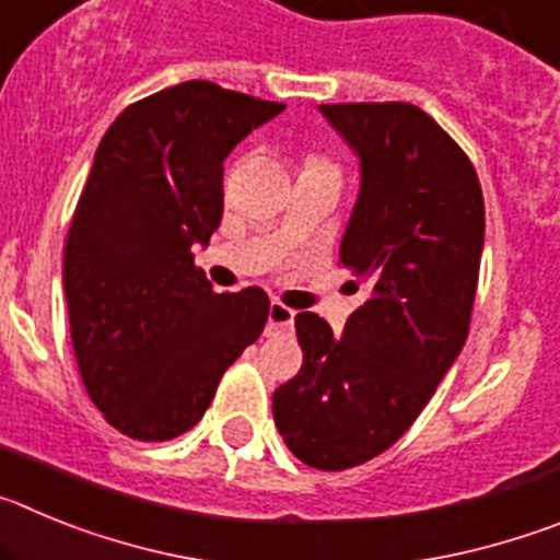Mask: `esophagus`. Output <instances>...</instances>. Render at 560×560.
I'll return each instance as SVG.
<instances>
[{"label":"esophagus","instance_id":"1","mask_svg":"<svg viewBox=\"0 0 560 560\" xmlns=\"http://www.w3.org/2000/svg\"><path fill=\"white\" fill-rule=\"evenodd\" d=\"M291 325H294V311L285 308L283 303H271L266 330H269V334H289Z\"/></svg>","mask_w":560,"mask_h":560}]
</instances>
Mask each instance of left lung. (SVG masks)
Instances as JSON below:
<instances>
[{
    "label": "left lung",
    "instance_id": "8db88e82",
    "mask_svg": "<svg viewBox=\"0 0 560 560\" xmlns=\"http://www.w3.org/2000/svg\"><path fill=\"white\" fill-rule=\"evenodd\" d=\"M359 156V199L339 264L368 300L336 336L296 314L303 368L275 389L285 446L319 471L387 452L448 373L471 325L485 201L463 148L412 103H325ZM353 283V285H359Z\"/></svg>",
    "mask_w": 560,
    "mask_h": 560
}]
</instances>
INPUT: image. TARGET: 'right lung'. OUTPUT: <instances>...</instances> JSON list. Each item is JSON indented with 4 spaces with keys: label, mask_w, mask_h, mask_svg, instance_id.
<instances>
[{
    "label": "right lung",
    "mask_w": 560,
    "mask_h": 560,
    "mask_svg": "<svg viewBox=\"0 0 560 560\" xmlns=\"http://www.w3.org/2000/svg\"><path fill=\"white\" fill-rule=\"evenodd\" d=\"M283 103L187 81L103 133L63 249L78 370L117 432L173 440L269 319L264 289L215 294L192 264L224 212V160Z\"/></svg>",
    "instance_id": "obj_1"
}]
</instances>
